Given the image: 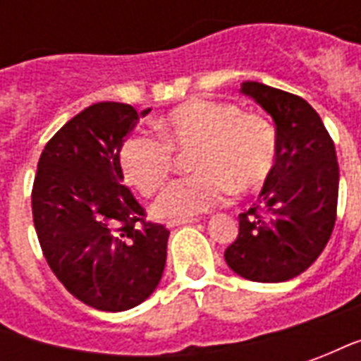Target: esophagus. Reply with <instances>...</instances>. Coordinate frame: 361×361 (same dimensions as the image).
<instances>
[{
  "mask_svg": "<svg viewBox=\"0 0 361 361\" xmlns=\"http://www.w3.org/2000/svg\"><path fill=\"white\" fill-rule=\"evenodd\" d=\"M199 219H176V220H168L166 226L168 228H176V226H183V224H193Z\"/></svg>",
  "mask_w": 361,
  "mask_h": 361,
  "instance_id": "obj_1",
  "label": "esophagus"
}]
</instances>
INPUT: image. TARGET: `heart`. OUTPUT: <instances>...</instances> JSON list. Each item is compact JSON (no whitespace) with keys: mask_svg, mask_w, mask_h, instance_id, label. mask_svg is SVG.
Listing matches in <instances>:
<instances>
[{"mask_svg":"<svg viewBox=\"0 0 361 361\" xmlns=\"http://www.w3.org/2000/svg\"><path fill=\"white\" fill-rule=\"evenodd\" d=\"M160 137L131 135L119 149L123 180L141 195L162 188L173 166L172 150L195 147L189 178L173 181L160 193L152 211L160 219H193L226 203L234 185L259 188L276 160V131L257 114H245L232 102L195 98L157 121Z\"/></svg>","mask_w":361,"mask_h":361,"instance_id":"obj_1","label":"heart"}]
</instances>
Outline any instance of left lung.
<instances>
[{
  "label": "left lung",
  "instance_id": "obj_1",
  "mask_svg": "<svg viewBox=\"0 0 361 361\" xmlns=\"http://www.w3.org/2000/svg\"><path fill=\"white\" fill-rule=\"evenodd\" d=\"M242 92L271 114L276 160L257 203L242 212L240 232L224 251L228 267L253 282L302 274L325 250L338 203V162L331 135L303 98L263 82Z\"/></svg>",
  "mask_w": 361,
  "mask_h": 361
}]
</instances>
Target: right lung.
Returning a JSON list of instances; mask_svg holds the SVG:
<instances>
[{"instance_id":"right-lung-1","label":"right lung","mask_w":361,"mask_h":361,"mask_svg":"<svg viewBox=\"0 0 361 361\" xmlns=\"http://www.w3.org/2000/svg\"><path fill=\"white\" fill-rule=\"evenodd\" d=\"M150 108L98 102L44 147L32 185V220L48 265L71 294L100 311H126L157 290L170 232L145 222L121 185L118 154Z\"/></svg>"}]
</instances>
